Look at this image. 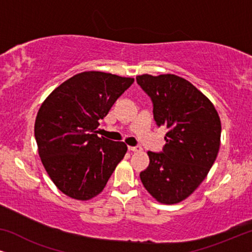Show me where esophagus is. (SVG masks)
<instances>
[{"mask_svg": "<svg viewBox=\"0 0 252 252\" xmlns=\"http://www.w3.org/2000/svg\"><path fill=\"white\" fill-rule=\"evenodd\" d=\"M128 150L129 151H133V153H137V151H141V147H132V146H128Z\"/></svg>", "mask_w": 252, "mask_h": 252, "instance_id": "34e87169", "label": "esophagus"}]
</instances>
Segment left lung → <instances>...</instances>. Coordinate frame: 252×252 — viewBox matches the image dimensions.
I'll return each instance as SVG.
<instances>
[{"mask_svg": "<svg viewBox=\"0 0 252 252\" xmlns=\"http://www.w3.org/2000/svg\"><path fill=\"white\" fill-rule=\"evenodd\" d=\"M137 85L153 102L157 126H165L163 151H148L149 166L141 181L158 202L174 204L201 185L215 163L221 124L210 99L174 74L137 75Z\"/></svg>", "mask_w": 252, "mask_h": 252, "instance_id": "left-lung-1", "label": "left lung"}]
</instances>
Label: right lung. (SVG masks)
Returning <instances> with one entry per match:
<instances>
[{
	"label": "right lung",
	"mask_w": 252,
	"mask_h": 252,
	"mask_svg": "<svg viewBox=\"0 0 252 252\" xmlns=\"http://www.w3.org/2000/svg\"><path fill=\"white\" fill-rule=\"evenodd\" d=\"M133 82L104 72H82L42 103L34 126L37 149L47 173L65 195L80 201L95 197L125 156V143L98 137L96 129Z\"/></svg>",
	"instance_id": "right-lung-1"
}]
</instances>
